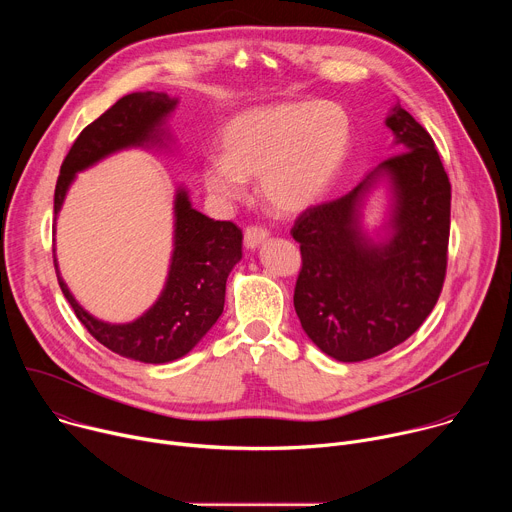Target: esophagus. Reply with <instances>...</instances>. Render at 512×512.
I'll return each mask as SVG.
<instances>
[{
  "label": "esophagus",
  "instance_id": "1",
  "mask_svg": "<svg viewBox=\"0 0 512 512\" xmlns=\"http://www.w3.org/2000/svg\"><path fill=\"white\" fill-rule=\"evenodd\" d=\"M267 239H269V233L265 229H261V227H249L245 231V247L251 249V251H255Z\"/></svg>",
  "mask_w": 512,
  "mask_h": 512
}]
</instances>
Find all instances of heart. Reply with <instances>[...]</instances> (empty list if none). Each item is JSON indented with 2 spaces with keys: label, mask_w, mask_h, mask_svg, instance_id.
Masks as SVG:
<instances>
[{
  "label": "heart",
  "mask_w": 512,
  "mask_h": 512,
  "mask_svg": "<svg viewBox=\"0 0 512 512\" xmlns=\"http://www.w3.org/2000/svg\"><path fill=\"white\" fill-rule=\"evenodd\" d=\"M352 137L344 107L334 101H294L253 107L223 129V156L204 162V188L218 200L245 196L257 180L263 204L281 216L312 208L336 180Z\"/></svg>",
  "instance_id": "1"
}]
</instances>
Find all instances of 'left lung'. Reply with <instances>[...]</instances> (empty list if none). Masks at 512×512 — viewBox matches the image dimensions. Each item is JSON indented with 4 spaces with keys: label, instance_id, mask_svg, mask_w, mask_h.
I'll use <instances>...</instances> for the list:
<instances>
[{
    "label": "left lung",
    "instance_id": "left-lung-1",
    "mask_svg": "<svg viewBox=\"0 0 512 512\" xmlns=\"http://www.w3.org/2000/svg\"><path fill=\"white\" fill-rule=\"evenodd\" d=\"M385 125L397 156L346 196L306 210L291 229L302 251L296 314L308 338L340 362L405 342L431 314L446 277L452 186L440 154L399 101ZM379 185L388 206L371 236L361 218Z\"/></svg>",
    "mask_w": 512,
    "mask_h": 512
}]
</instances>
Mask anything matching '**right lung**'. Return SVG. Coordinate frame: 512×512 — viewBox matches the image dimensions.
<instances>
[{
	"instance_id": "right-lung-1",
	"label": "right lung",
	"mask_w": 512,
	"mask_h": 512,
	"mask_svg": "<svg viewBox=\"0 0 512 512\" xmlns=\"http://www.w3.org/2000/svg\"><path fill=\"white\" fill-rule=\"evenodd\" d=\"M178 97L168 93H131L87 125L66 154L54 190L58 216L77 174L129 148H170L168 117ZM166 283L158 300L139 318L111 324L89 314L54 269L64 298L83 326L109 350L148 364H164L188 354L221 318L227 277L243 257V233L229 221H212L192 208L188 190L174 194V243Z\"/></svg>"
}]
</instances>
